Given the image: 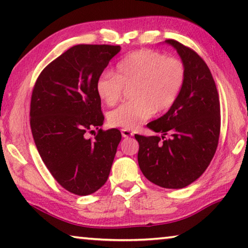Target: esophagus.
I'll return each instance as SVG.
<instances>
[{
    "instance_id": "obj_1",
    "label": "esophagus",
    "mask_w": 248,
    "mask_h": 248,
    "mask_svg": "<svg viewBox=\"0 0 248 248\" xmlns=\"http://www.w3.org/2000/svg\"><path fill=\"white\" fill-rule=\"evenodd\" d=\"M121 134H123L124 138H130V137L133 136V133L130 131V130H128V129H123V130H121Z\"/></svg>"
}]
</instances>
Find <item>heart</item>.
I'll return each instance as SVG.
<instances>
[{
    "label": "heart",
    "mask_w": 248,
    "mask_h": 248,
    "mask_svg": "<svg viewBox=\"0 0 248 248\" xmlns=\"http://www.w3.org/2000/svg\"><path fill=\"white\" fill-rule=\"evenodd\" d=\"M187 70L179 59L151 49L129 53L117 63L115 73L100 74L96 93L108 106L119 102L124 89H130L131 102L108 114L112 127L136 129L153 112H164L178 99L186 83Z\"/></svg>",
    "instance_id": "obj_1"
}]
</instances>
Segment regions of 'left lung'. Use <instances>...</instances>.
Returning <instances> with one entry per match:
<instances>
[{"instance_id":"1","label":"left lung","mask_w":248,"mask_h":248,"mask_svg":"<svg viewBox=\"0 0 248 248\" xmlns=\"http://www.w3.org/2000/svg\"><path fill=\"white\" fill-rule=\"evenodd\" d=\"M166 43L177 50L186 66V83L170 110L148 124L163 136L134 138L139 142L138 162L145 177L159 187L179 189L198 179L215 156L221 129L220 99L202 58L174 39Z\"/></svg>"}]
</instances>
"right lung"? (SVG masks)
<instances>
[{
  "label": "right lung",
  "instance_id": "right-lung-1",
  "mask_svg": "<svg viewBox=\"0 0 248 248\" xmlns=\"http://www.w3.org/2000/svg\"><path fill=\"white\" fill-rule=\"evenodd\" d=\"M119 46L77 45L41 71L31 99V128L39 155L65 190L91 195L107 182L121 140L102 130L105 117L96 81ZM98 130L94 140L87 134Z\"/></svg>",
  "mask_w": 248,
  "mask_h": 248
}]
</instances>
